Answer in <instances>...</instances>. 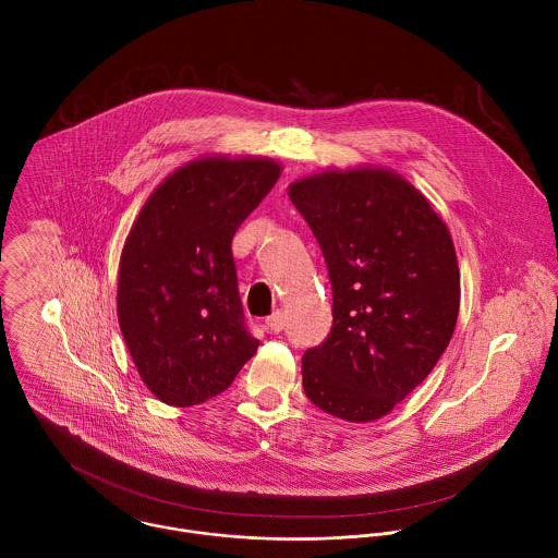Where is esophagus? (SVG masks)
<instances>
[{
    "label": "esophagus",
    "mask_w": 558,
    "mask_h": 558,
    "mask_svg": "<svg viewBox=\"0 0 558 558\" xmlns=\"http://www.w3.org/2000/svg\"><path fill=\"white\" fill-rule=\"evenodd\" d=\"M283 324H286V318L281 312H275L270 318L266 319V326L270 332H279L283 328Z\"/></svg>",
    "instance_id": "obj_1"
}]
</instances>
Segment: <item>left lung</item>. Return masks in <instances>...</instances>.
<instances>
[{
    "instance_id": "8db88e82",
    "label": "left lung",
    "mask_w": 558,
    "mask_h": 558,
    "mask_svg": "<svg viewBox=\"0 0 558 558\" xmlns=\"http://www.w3.org/2000/svg\"><path fill=\"white\" fill-rule=\"evenodd\" d=\"M326 259L332 328L303 356L319 410L369 423L434 369L460 314L451 232L429 199L380 165L322 169L288 186Z\"/></svg>"
}]
</instances>
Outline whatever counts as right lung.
<instances>
[{
    "label": "right lung",
    "instance_id": "right-lung-1",
    "mask_svg": "<svg viewBox=\"0 0 558 558\" xmlns=\"http://www.w3.org/2000/svg\"><path fill=\"white\" fill-rule=\"evenodd\" d=\"M268 157L204 155L142 206L118 268V322L144 385L167 405L223 393L259 341L242 318L232 239L279 180Z\"/></svg>",
    "mask_w": 558,
    "mask_h": 558
}]
</instances>
